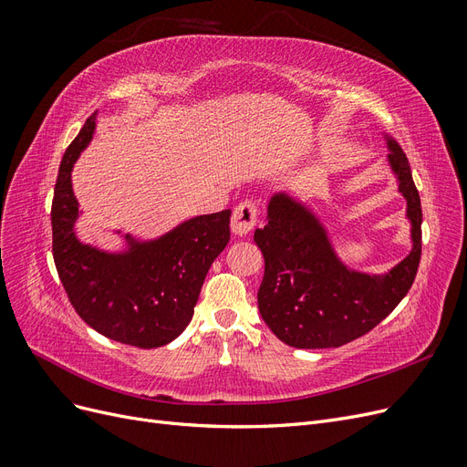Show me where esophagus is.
I'll list each match as a JSON object with an SVG mask.
<instances>
[{
    "mask_svg": "<svg viewBox=\"0 0 467 467\" xmlns=\"http://www.w3.org/2000/svg\"><path fill=\"white\" fill-rule=\"evenodd\" d=\"M259 222V206L255 201L239 202L232 216V230L235 235H247Z\"/></svg>",
    "mask_w": 467,
    "mask_h": 467,
    "instance_id": "esophagus-1",
    "label": "esophagus"
}]
</instances>
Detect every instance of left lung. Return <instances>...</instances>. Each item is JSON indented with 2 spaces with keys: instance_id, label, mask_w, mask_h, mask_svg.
<instances>
[{
  "instance_id": "obj_1",
  "label": "left lung",
  "mask_w": 467,
  "mask_h": 467,
  "mask_svg": "<svg viewBox=\"0 0 467 467\" xmlns=\"http://www.w3.org/2000/svg\"><path fill=\"white\" fill-rule=\"evenodd\" d=\"M389 150L415 245L386 276L352 273L338 263L319 222L288 196L278 194L268 204V223L253 237L265 257L257 302L282 343L296 348L347 345L386 319L413 286L422 245L420 199L407 155L393 140Z\"/></svg>"
}]
</instances>
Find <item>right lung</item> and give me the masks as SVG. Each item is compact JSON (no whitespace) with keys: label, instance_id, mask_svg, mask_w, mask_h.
<instances>
[{"label":"right lung","instance_id":"right-lung-1","mask_svg":"<svg viewBox=\"0 0 467 467\" xmlns=\"http://www.w3.org/2000/svg\"><path fill=\"white\" fill-rule=\"evenodd\" d=\"M95 130V112L67 146L52 199V255L69 304L89 327L138 348L171 343L187 327L210 265L230 242L232 210L181 223L122 255L83 245L74 234L72 167Z\"/></svg>","mask_w":467,"mask_h":467}]
</instances>
